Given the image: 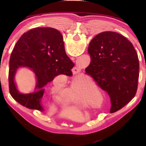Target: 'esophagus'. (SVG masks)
Segmentation results:
<instances>
[{
    "instance_id": "1",
    "label": "esophagus",
    "mask_w": 146,
    "mask_h": 146,
    "mask_svg": "<svg viewBox=\"0 0 146 146\" xmlns=\"http://www.w3.org/2000/svg\"><path fill=\"white\" fill-rule=\"evenodd\" d=\"M76 70H78V69H76Z\"/></svg>"
}]
</instances>
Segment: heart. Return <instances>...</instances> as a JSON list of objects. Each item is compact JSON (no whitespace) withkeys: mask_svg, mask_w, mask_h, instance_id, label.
Wrapping results in <instances>:
<instances>
[{"mask_svg":"<svg viewBox=\"0 0 146 146\" xmlns=\"http://www.w3.org/2000/svg\"><path fill=\"white\" fill-rule=\"evenodd\" d=\"M78 92L75 90H71L67 93L68 97L73 100H76L78 98Z\"/></svg>","mask_w":146,"mask_h":146,"instance_id":"obj_1","label":"heart"}]
</instances>
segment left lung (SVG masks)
Instances as JSON below:
<instances>
[{"label":"left lung","mask_w":146,"mask_h":146,"mask_svg":"<svg viewBox=\"0 0 146 146\" xmlns=\"http://www.w3.org/2000/svg\"><path fill=\"white\" fill-rule=\"evenodd\" d=\"M88 53L91 60L86 73L108 94L111 104L110 112H116L137 93L139 76L137 53L125 36L113 31L97 35L90 42Z\"/></svg>","instance_id":"1"}]
</instances>
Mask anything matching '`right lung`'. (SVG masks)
Listing matches in <instances>:
<instances>
[{"mask_svg":"<svg viewBox=\"0 0 146 146\" xmlns=\"http://www.w3.org/2000/svg\"><path fill=\"white\" fill-rule=\"evenodd\" d=\"M52 28H36L24 33L17 41L9 60V93L15 100L30 109L43 111L41 105L44 88L58 75H72L73 62L66 55L62 35ZM22 67L34 73L36 85L33 92L22 94L14 80Z\"/></svg>","mask_w":146,"mask_h":146,"instance_id":"obj_1","label":"right lung"}]
</instances>
